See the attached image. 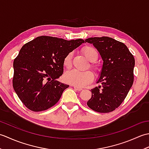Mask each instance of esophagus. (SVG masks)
Segmentation results:
<instances>
[{"mask_svg":"<svg viewBox=\"0 0 149 149\" xmlns=\"http://www.w3.org/2000/svg\"><path fill=\"white\" fill-rule=\"evenodd\" d=\"M74 89H75V90H77V91H81V90H83V88H81V87H78V86H74Z\"/></svg>","mask_w":149,"mask_h":149,"instance_id":"obj_1","label":"esophagus"}]
</instances>
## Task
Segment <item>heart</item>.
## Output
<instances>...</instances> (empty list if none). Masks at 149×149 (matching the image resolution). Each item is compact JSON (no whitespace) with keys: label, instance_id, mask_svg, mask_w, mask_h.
I'll return each instance as SVG.
<instances>
[{"label":"heart","instance_id":"b5f03b06","mask_svg":"<svg viewBox=\"0 0 149 149\" xmlns=\"http://www.w3.org/2000/svg\"><path fill=\"white\" fill-rule=\"evenodd\" d=\"M83 54L89 61L91 62L90 66L94 71L99 70L98 66L94 64V62L99 59L98 50L91 46H86L84 47L82 50ZM73 52H69L63 60V65L67 69L71 68L72 63ZM65 80L69 84H71L78 87H83L91 83L93 80V75L90 71L79 72L77 70H72L66 73L65 75Z\"/></svg>","mask_w":149,"mask_h":149}]
</instances>
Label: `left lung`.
I'll use <instances>...</instances> for the list:
<instances>
[{"mask_svg": "<svg viewBox=\"0 0 149 149\" xmlns=\"http://www.w3.org/2000/svg\"><path fill=\"white\" fill-rule=\"evenodd\" d=\"M86 42L93 44L103 60L97 81L101 85L91 90L87 105L99 113L113 111L124 100L133 84L134 56L124 43L111 38H90Z\"/></svg>", "mask_w": 149, "mask_h": 149, "instance_id": "1", "label": "left lung"}]
</instances>
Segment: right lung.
Returning <instances> with one entry per match:
<instances>
[{"mask_svg": "<svg viewBox=\"0 0 149 149\" xmlns=\"http://www.w3.org/2000/svg\"><path fill=\"white\" fill-rule=\"evenodd\" d=\"M83 43L82 39L42 36L22 47L13 62V86L28 109L42 111L58 102L69 87L56 80L63 73V60Z\"/></svg>", "mask_w": 149, "mask_h": 149, "instance_id": "right-lung-1", "label": "right lung"}]
</instances>
